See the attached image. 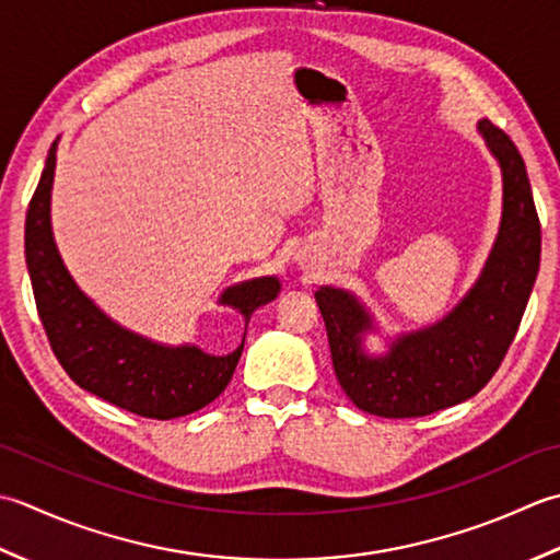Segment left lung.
<instances>
[{"instance_id": "1", "label": "left lung", "mask_w": 560, "mask_h": 560, "mask_svg": "<svg viewBox=\"0 0 560 560\" xmlns=\"http://www.w3.org/2000/svg\"><path fill=\"white\" fill-rule=\"evenodd\" d=\"M478 132L503 171V220L481 276L447 316L368 355L362 338L374 324L358 296L338 288L314 294L338 384L364 413L420 418L462 404L490 382L515 340L539 272L541 226L515 142L490 120Z\"/></svg>"}]
</instances>
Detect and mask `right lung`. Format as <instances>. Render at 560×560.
<instances>
[{"instance_id": "add662e5", "label": "right lung", "mask_w": 560, "mask_h": 560, "mask_svg": "<svg viewBox=\"0 0 560 560\" xmlns=\"http://www.w3.org/2000/svg\"><path fill=\"white\" fill-rule=\"evenodd\" d=\"M55 159L57 140L26 212V266L55 358L82 389L130 413L156 420L196 413L232 382L244 340L230 355H208L196 346L171 348L137 336L101 312L57 254L50 226ZM278 292V278H254L226 288L220 304L236 310L248 326L250 314Z\"/></svg>"}]
</instances>
